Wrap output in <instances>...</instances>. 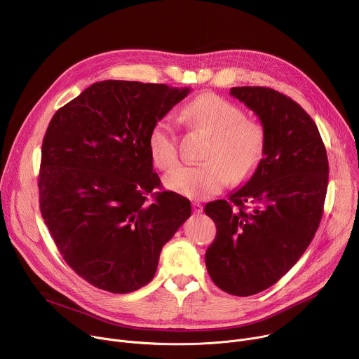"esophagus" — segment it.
I'll return each mask as SVG.
<instances>
[{"instance_id":"esophagus-1","label":"esophagus","mask_w":359,"mask_h":359,"mask_svg":"<svg viewBox=\"0 0 359 359\" xmlns=\"http://www.w3.org/2000/svg\"><path fill=\"white\" fill-rule=\"evenodd\" d=\"M192 209H194L195 213H202L203 206H202L199 202H194V203H192Z\"/></svg>"}]
</instances>
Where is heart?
<instances>
[{"mask_svg":"<svg viewBox=\"0 0 359 359\" xmlns=\"http://www.w3.org/2000/svg\"><path fill=\"white\" fill-rule=\"evenodd\" d=\"M196 130L210 135L205 161L182 164L164 176V186L187 198L206 199L219 194L229 182L250 179L266 150V133L244 111L215 93H202L182 111ZM154 165L169 170L179 160L177 135L169 118H160L149 135Z\"/></svg>","mask_w":359,"mask_h":359,"instance_id":"heart-1","label":"heart"}]
</instances>
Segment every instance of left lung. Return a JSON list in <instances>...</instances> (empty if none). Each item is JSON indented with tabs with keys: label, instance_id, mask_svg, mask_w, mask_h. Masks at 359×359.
<instances>
[{
	"label": "left lung",
	"instance_id": "obj_1",
	"mask_svg": "<svg viewBox=\"0 0 359 359\" xmlns=\"http://www.w3.org/2000/svg\"><path fill=\"white\" fill-rule=\"evenodd\" d=\"M229 93L259 118L266 150L241 189L205 206L217 225L205 262L221 290L244 297L271 287L312 243L329 164L315 121L292 98L266 86H236Z\"/></svg>",
	"mask_w": 359,
	"mask_h": 359
}]
</instances>
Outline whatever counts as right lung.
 <instances>
[{
  "instance_id": "obj_1",
  "label": "right lung",
  "mask_w": 359,
  "mask_h": 359,
  "mask_svg": "<svg viewBox=\"0 0 359 359\" xmlns=\"http://www.w3.org/2000/svg\"><path fill=\"white\" fill-rule=\"evenodd\" d=\"M190 92L101 81L62 107L43 138L40 212L67 264L95 287L131 293L151 281L190 202L156 192L149 135ZM155 196L153 203L147 195Z\"/></svg>"
}]
</instances>
